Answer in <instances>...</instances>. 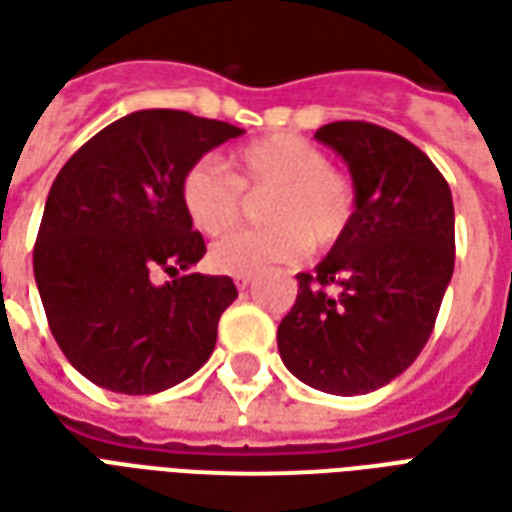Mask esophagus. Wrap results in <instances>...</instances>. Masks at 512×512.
Wrapping results in <instances>:
<instances>
[{
  "label": "esophagus",
  "mask_w": 512,
  "mask_h": 512,
  "mask_svg": "<svg viewBox=\"0 0 512 512\" xmlns=\"http://www.w3.org/2000/svg\"><path fill=\"white\" fill-rule=\"evenodd\" d=\"M252 282H255V279L249 277V274H238V277H235V285H238V290H246L249 285H252Z\"/></svg>",
  "instance_id": "1"
}]
</instances>
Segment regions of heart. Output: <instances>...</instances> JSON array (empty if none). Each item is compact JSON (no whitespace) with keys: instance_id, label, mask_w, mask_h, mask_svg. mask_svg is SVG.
Masks as SVG:
<instances>
[{"instance_id":"1","label":"heart","mask_w":512,"mask_h":512,"mask_svg":"<svg viewBox=\"0 0 512 512\" xmlns=\"http://www.w3.org/2000/svg\"><path fill=\"white\" fill-rule=\"evenodd\" d=\"M224 171L194 164L180 180V205L202 235L233 230L241 194H268L260 208L263 233L230 235L211 246L208 263L222 274H263L296 263L307 246L329 249L351 227L356 189L351 178L329 167L321 147L299 134L260 136L224 156Z\"/></svg>"}]
</instances>
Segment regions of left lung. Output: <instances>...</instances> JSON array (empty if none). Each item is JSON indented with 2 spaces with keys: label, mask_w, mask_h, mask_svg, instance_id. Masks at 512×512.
<instances>
[{
  "label": "left lung",
  "mask_w": 512,
  "mask_h": 512,
  "mask_svg": "<svg viewBox=\"0 0 512 512\" xmlns=\"http://www.w3.org/2000/svg\"><path fill=\"white\" fill-rule=\"evenodd\" d=\"M315 139L348 164L356 211L315 271L296 277L279 356L312 389L365 395L400 376L433 332L455 268L452 194L433 161L389 128L340 120Z\"/></svg>",
  "instance_id": "1"
}]
</instances>
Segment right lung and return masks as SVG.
<instances>
[{"label":"right lung","instance_id":"right-lung-1","mask_svg":"<svg viewBox=\"0 0 512 512\" xmlns=\"http://www.w3.org/2000/svg\"><path fill=\"white\" fill-rule=\"evenodd\" d=\"M241 134L222 120L142 109L84 142L51 183L35 282L54 340L93 384L153 395L213 354L238 290L230 277L186 274L205 241L180 205V180ZM158 270L173 282L156 286Z\"/></svg>","mask_w":512,"mask_h":512}]
</instances>
